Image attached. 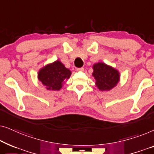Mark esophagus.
I'll list each match as a JSON object with an SVG mask.
<instances>
[{
  "label": "esophagus",
  "mask_w": 154,
  "mask_h": 154,
  "mask_svg": "<svg viewBox=\"0 0 154 154\" xmlns=\"http://www.w3.org/2000/svg\"><path fill=\"white\" fill-rule=\"evenodd\" d=\"M76 70L78 71H84V69L83 68H78Z\"/></svg>",
  "instance_id": "34e87169"
}]
</instances>
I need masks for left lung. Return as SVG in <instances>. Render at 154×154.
<instances>
[{
  "label": "left lung",
  "mask_w": 154,
  "mask_h": 154,
  "mask_svg": "<svg viewBox=\"0 0 154 154\" xmlns=\"http://www.w3.org/2000/svg\"><path fill=\"white\" fill-rule=\"evenodd\" d=\"M92 76L95 79V85L101 91H109L117 85L120 81L119 71L104 62L93 65Z\"/></svg>",
  "instance_id": "8db88e82"
}]
</instances>
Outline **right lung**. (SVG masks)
Here are the masks:
<instances>
[{
	"mask_svg": "<svg viewBox=\"0 0 154 154\" xmlns=\"http://www.w3.org/2000/svg\"><path fill=\"white\" fill-rule=\"evenodd\" d=\"M71 75V71L66 69L60 61L45 65L38 73V79L48 90H60L64 81L69 79Z\"/></svg>",
	"mask_w": 154,
	"mask_h": 154,
	"instance_id": "1",
	"label": "right lung"
}]
</instances>
